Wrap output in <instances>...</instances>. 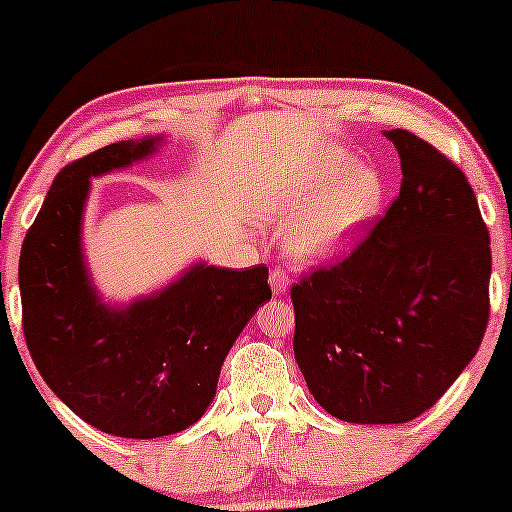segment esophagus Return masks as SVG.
<instances>
[{
  "instance_id": "obj_1",
  "label": "esophagus",
  "mask_w": 512,
  "mask_h": 512,
  "mask_svg": "<svg viewBox=\"0 0 512 512\" xmlns=\"http://www.w3.org/2000/svg\"><path fill=\"white\" fill-rule=\"evenodd\" d=\"M289 284H291L289 272H286L284 268H272V272H270V286H272V291L277 293V296H282V293H286V289H289Z\"/></svg>"
}]
</instances>
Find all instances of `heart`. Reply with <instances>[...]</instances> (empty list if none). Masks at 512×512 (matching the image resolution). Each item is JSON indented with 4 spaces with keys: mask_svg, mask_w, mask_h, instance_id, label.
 Instances as JSON below:
<instances>
[{
    "mask_svg": "<svg viewBox=\"0 0 512 512\" xmlns=\"http://www.w3.org/2000/svg\"><path fill=\"white\" fill-rule=\"evenodd\" d=\"M382 200L373 167H356L340 149H326L307 170L279 174L265 186L261 209L268 221L291 223L289 251L300 261H324L347 249Z\"/></svg>",
    "mask_w": 512,
    "mask_h": 512,
    "instance_id": "b5f03b06",
    "label": "heart"
}]
</instances>
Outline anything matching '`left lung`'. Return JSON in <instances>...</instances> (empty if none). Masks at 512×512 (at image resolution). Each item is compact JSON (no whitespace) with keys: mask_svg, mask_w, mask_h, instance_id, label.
I'll return each instance as SVG.
<instances>
[{"mask_svg":"<svg viewBox=\"0 0 512 512\" xmlns=\"http://www.w3.org/2000/svg\"><path fill=\"white\" fill-rule=\"evenodd\" d=\"M384 135L401 156L396 200L347 256L291 286L307 387L354 424H405L436 405L489 319V230L466 174L408 130Z\"/></svg>","mask_w":512,"mask_h":512,"instance_id":"8db88e82","label":"left lung"}]
</instances>
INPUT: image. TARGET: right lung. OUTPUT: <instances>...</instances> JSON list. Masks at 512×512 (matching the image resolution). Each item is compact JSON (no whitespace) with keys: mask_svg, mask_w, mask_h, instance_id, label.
Returning a JSON list of instances; mask_svg holds the SVG:
<instances>
[{"mask_svg":"<svg viewBox=\"0 0 512 512\" xmlns=\"http://www.w3.org/2000/svg\"><path fill=\"white\" fill-rule=\"evenodd\" d=\"M160 137L118 142L62 167L27 230L23 333L53 394L111 436L160 438L205 415L230 347L272 291L268 268L193 265L125 310L100 303L81 254L90 177L149 156Z\"/></svg>","mask_w":512,"mask_h":512,"instance_id":"1","label":"right lung"}]
</instances>
